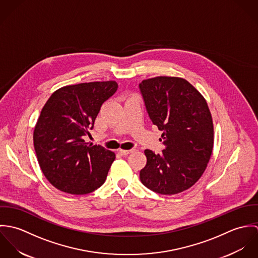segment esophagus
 Instances as JSON below:
<instances>
[{"label":"esophagus","instance_id":"esophagus-1","mask_svg":"<svg viewBox=\"0 0 258 258\" xmlns=\"http://www.w3.org/2000/svg\"><path fill=\"white\" fill-rule=\"evenodd\" d=\"M133 150H119V154L122 155V156H125V155H128L130 153H132Z\"/></svg>","mask_w":258,"mask_h":258}]
</instances>
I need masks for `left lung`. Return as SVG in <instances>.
Masks as SVG:
<instances>
[{"mask_svg": "<svg viewBox=\"0 0 258 258\" xmlns=\"http://www.w3.org/2000/svg\"><path fill=\"white\" fill-rule=\"evenodd\" d=\"M153 124L163 131L162 154L145 150L142 184L162 195L189 188L204 174L214 148V124L204 96L184 78L158 76L139 84Z\"/></svg>", "mask_w": 258, "mask_h": 258, "instance_id": "obj_1", "label": "left lung"}]
</instances>
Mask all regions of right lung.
<instances>
[{"mask_svg": "<svg viewBox=\"0 0 258 258\" xmlns=\"http://www.w3.org/2000/svg\"><path fill=\"white\" fill-rule=\"evenodd\" d=\"M116 81H94L63 86L42 107L34 130V146L46 180L57 189L89 194L106 180L115 154L88 144L102 104L116 92Z\"/></svg>", "mask_w": 258, "mask_h": 258, "instance_id": "add662e5", "label": "right lung"}]
</instances>
